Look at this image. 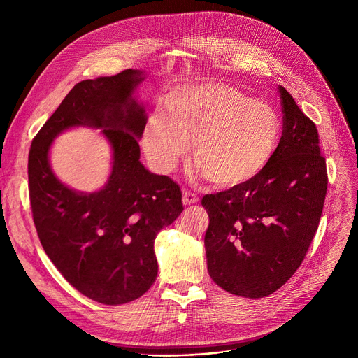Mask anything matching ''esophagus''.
<instances>
[{
    "instance_id": "34e87169",
    "label": "esophagus",
    "mask_w": 358,
    "mask_h": 358,
    "mask_svg": "<svg viewBox=\"0 0 358 358\" xmlns=\"http://www.w3.org/2000/svg\"><path fill=\"white\" fill-rule=\"evenodd\" d=\"M197 201H199V197H197L194 193H192V192H184V193H182V203H184L185 206L194 204V203H197Z\"/></svg>"
}]
</instances>
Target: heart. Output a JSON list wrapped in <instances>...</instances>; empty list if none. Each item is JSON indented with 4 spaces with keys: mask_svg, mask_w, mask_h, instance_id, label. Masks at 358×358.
I'll list each match as a JSON object with an SVG mask.
<instances>
[{
    "mask_svg": "<svg viewBox=\"0 0 358 358\" xmlns=\"http://www.w3.org/2000/svg\"><path fill=\"white\" fill-rule=\"evenodd\" d=\"M281 134L275 110L236 88L216 84H184L165 100L143 131L146 155L159 173H173L187 154L194 174L220 189L252 181L273 159Z\"/></svg>",
    "mask_w": 358,
    "mask_h": 358,
    "instance_id": "1",
    "label": "heart"
}]
</instances>
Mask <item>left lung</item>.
<instances>
[{
  "instance_id": "1",
  "label": "left lung",
  "mask_w": 358,
  "mask_h": 358,
  "mask_svg": "<svg viewBox=\"0 0 358 358\" xmlns=\"http://www.w3.org/2000/svg\"><path fill=\"white\" fill-rule=\"evenodd\" d=\"M283 134L267 168L252 181L206 194L208 271L232 294L258 299L283 286L302 264L321 219L327 164L315 123L278 85Z\"/></svg>"
}]
</instances>
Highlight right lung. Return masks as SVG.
<instances>
[{"instance_id":"right-lung-1","label":"right lung","mask_w":358,"mask_h":358,"mask_svg":"<svg viewBox=\"0 0 358 358\" xmlns=\"http://www.w3.org/2000/svg\"><path fill=\"white\" fill-rule=\"evenodd\" d=\"M141 69L78 83L43 124L29 154V190L41 243L65 280L103 305H123L154 285V242L184 210L181 190L141 162L148 120L136 90ZM75 127L100 128L112 149V169L100 191L80 192L50 165L52 141Z\"/></svg>"}]
</instances>
